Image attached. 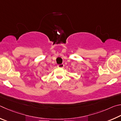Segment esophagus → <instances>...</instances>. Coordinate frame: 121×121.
Here are the masks:
<instances>
[{
  "instance_id": "1",
  "label": "esophagus",
  "mask_w": 121,
  "mask_h": 121,
  "mask_svg": "<svg viewBox=\"0 0 121 121\" xmlns=\"http://www.w3.org/2000/svg\"><path fill=\"white\" fill-rule=\"evenodd\" d=\"M57 66L58 67H60V68H63L64 66V64H58L57 65Z\"/></svg>"
}]
</instances>
